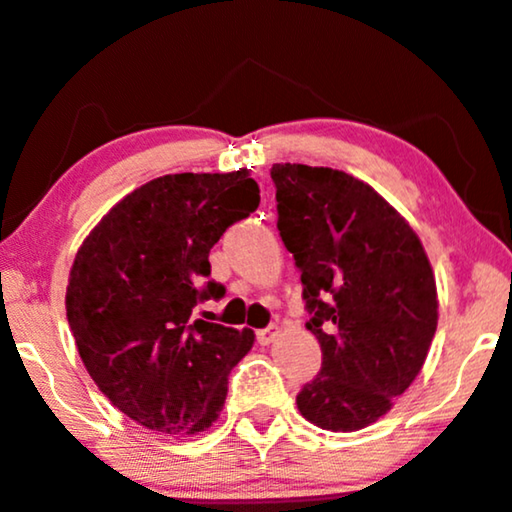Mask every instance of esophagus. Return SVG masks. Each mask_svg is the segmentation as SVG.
<instances>
[{
	"label": "esophagus",
	"mask_w": 512,
	"mask_h": 512,
	"mask_svg": "<svg viewBox=\"0 0 512 512\" xmlns=\"http://www.w3.org/2000/svg\"><path fill=\"white\" fill-rule=\"evenodd\" d=\"M274 336H276V326L272 324L267 326V329L257 331V343H260V346H269V343L274 341Z\"/></svg>",
	"instance_id": "1"
}]
</instances>
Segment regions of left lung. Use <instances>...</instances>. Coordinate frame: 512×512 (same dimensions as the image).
<instances>
[{
    "mask_svg": "<svg viewBox=\"0 0 512 512\" xmlns=\"http://www.w3.org/2000/svg\"><path fill=\"white\" fill-rule=\"evenodd\" d=\"M276 229L293 252L322 369L300 389L305 420L357 432L415 381L436 334L432 264L408 221L367 183L307 164H274Z\"/></svg>",
    "mask_w": 512,
    "mask_h": 512,
    "instance_id": "1",
    "label": "left lung"
}]
</instances>
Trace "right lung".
Masks as SVG:
<instances>
[{"label": "right lung", "instance_id": "add662e5", "mask_svg": "<svg viewBox=\"0 0 512 512\" xmlns=\"http://www.w3.org/2000/svg\"><path fill=\"white\" fill-rule=\"evenodd\" d=\"M260 205L248 171L171 174L145 183L92 229L66 288V317L100 391L143 427L205 432L252 348L250 329L195 319L224 298L209 250Z\"/></svg>", "mask_w": 512, "mask_h": 512}]
</instances>
